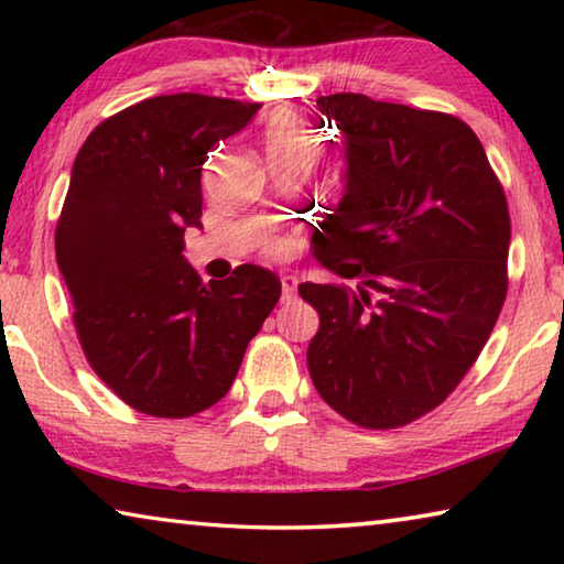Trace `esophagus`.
<instances>
[{"instance_id":"1","label":"esophagus","mask_w":564,"mask_h":564,"mask_svg":"<svg viewBox=\"0 0 564 564\" xmlns=\"http://www.w3.org/2000/svg\"><path fill=\"white\" fill-rule=\"evenodd\" d=\"M281 291H283V301H293L295 291H299V275L283 273L281 275Z\"/></svg>"}]
</instances>
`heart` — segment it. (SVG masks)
I'll use <instances>...</instances> for the list:
<instances>
[{
    "mask_svg": "<svg viewBox=\"0 0 564 564\" xmlns=\"http://www.w3.org/2000/svg\"><path fill=\"white\" fill-rule=\"evenodd\" d=\"M263 144L271 164H305L311 166L318 159V137L313 133L308 119L299 109H275L263 127ZM283 243L265 248L269 256H283Z\"/></svg>",
    "mask_w": 564,
    "mask_h": 564,
    "instance_id": "1",
    "label": "heart"
}]
</instances>
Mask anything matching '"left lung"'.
<instances>
[{"mask_svg":"<svg viewBox=\"0 0 564 564\" xmlns=\"http://www.w3.org/2000/svg\"><path fill=\"white\" fill-rule=\"evenodd\" d=\"M346 137V194L311 238L348 283H303L321 316L318 395L370 431L431 413L460 386L508 295L510 212L480 139L453 113L318 97Z\"/></svg>","mask_w":564,"mask_h":564,"instance_id":"1","label":"left lung"}]
</instances>
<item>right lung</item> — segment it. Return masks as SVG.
Returning <instances> with one entry per match:
<instances>
[{"instance_id": "1", "label": "right lung", "mask_w": 564, "mask_h": 564, "mask_svg": "<svg viewBox=\"0 0 564 564\" xmlns=\"http://www.w3.org/2000/svg\"><path fill=\"white\" fill-rule=\"evenodd\" d=\"M259 101L166 94L121 109L76 154L54 248L89 366L154 417L216 405L281 299L279 275L243 263L202 283L181 256L202 226V166Z\"/></svg>"}]
</instances>
